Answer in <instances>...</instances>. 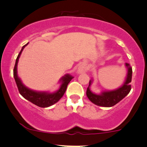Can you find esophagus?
I'll return each mask as SVG.
<instances>
[{
    "mask_svg": "<svg viewBox=\"0 0 147 147\" xmlns=\"http://www.w3.org/2000/svg\"><path fill=\"white\" fill-rule=\"evenodd\" d=\"M86 70H87V68H86V66L84 65V64H81V65H80L79 66V68H78L77 72L79 74H81V73H83V72H85Z\"/></svg>",
    "mask_w": 147,
    "mask_h": 147,
    "instance_id": "1",
    "label": "esophagus"
}]
</instances>
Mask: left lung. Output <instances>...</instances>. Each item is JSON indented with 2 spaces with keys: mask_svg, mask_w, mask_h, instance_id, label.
I'll return each mask as SVG.
<instances>
[{
  "mask_svg": "<svg viewBox=\"0 0 147 147\" xmlns=\"http://www.w3.org/2000/svg\"><path fill=\"white\" fill-rule=\"evenodd\" d=\"M127 68V73L125 81L122 85L113 90H105L101 91L99 93H95L91 91V85L93 82L92 78L90 80L89 87L87 89V96L90 101L94 104L101 107H109L115 105L116 103L124 99L131 90L130 82L132 80V67L128 63L125 64Z\"/></svg>",
  "mask_w": 147,
  "mask_h": 147,
  "instance_id": "1",
  "label": "left lung"
}]
</instances>
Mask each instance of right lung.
Masks as SVG:
<instances>
[{"mask_svg":"<svg viewBox=\"0 0 147 147\" xmlns=\"http://www.w3.org/2000/svg\"><path fill=\"white\" fill-rule=\"evenodd\" d=\"M28 44L29 43H27V44L22 47L21 52H19V55L17 56L14 70H13L14 79L16 82L17 87H18L19 93L25 99L40 107H50L51 105H54V103H57L62 98L65 93L68 83L73 79V77L70 74H66L65 75L60 78L59 82H58L60 84L59 89L54 92L35 91V90L29 89L26 87L23 84L21 79L19 77L18 74H17V64H18L19 59L23 49L25 48V46H27Z\"/></svg>","mask_w":147,"mask_h":147,"instance_id":"right-lung-1","label":"right lung"}]
</instances>
